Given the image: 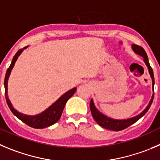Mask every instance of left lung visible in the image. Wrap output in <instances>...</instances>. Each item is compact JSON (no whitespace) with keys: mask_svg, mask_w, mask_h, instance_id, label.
Masks as SVG:
<instances>
[{"mask_svg":"<svg viewBox=\"0 0 160 160\" xmlns=\"http://www.w3.org/2000/svg\"><path fill=\"white\" fill-rule=\"evenodd\" d=\"M131 47H132V50H133L134 53L140 55V56H141L143 58V61H144L146 66H147L148 70V72L149 74H150L151 79H152V92H154V84H155L154 74H153L152 68V67L150 66V64H149L148 62V58L147 53H146V52L144 51V49H143L142 47H141V46H138L135 44H132ZM153 98H154V93L152 94V98H151L150 101H149L147 107H145V109H144L141 113H140V114H137V115L134 116V117L129 118H127V119H114L105 115V114H102V112H100L98 109L96 108V107H95L92 98L90 102V109H91V112H92V117L94 118L95 122H96L98 125H100L101 127L104 128V129H110V130H113V131H120V130H122V129H126L127 127L130 126L131 125L135 123L136 122H137L139 119L141 118H142L143 116L147 113L148 109L150 108L151 105H152V101H153Z\"/></svg>","mask_w":160,"mask_h":160,"instance_id":"8db88e82","label":"left lung"}]
</instances>
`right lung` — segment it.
I'll return each mask as SVG.
<instances>
[{
	"label": "right lung",
	"instance_id": "right-lung-1",
	"mask_svg": "<svg viewBox=\"0 0 160 160\" xmlns=\"http://www.w3.org/2000/svg\"><path fill=\"white\" fill-rule=\"evenodd\" d=\"M28 47V46L24 47V48L18 50L17 53L13 57V59L12 61L9 68L7 69V72H6L5 78H4V91H5L6 101H7L8 107H9L11 111L13 113V114L16 117H17L19 120H21L23 123L29 125L31 127L35 128V129H44V128L49 127L50 125H53V124H55L59 120L61 116H62V111H63L64 107H65L67 101L75 94V92H77V88H74L65 92V94H63L62 96L58 98V100L55 101L52 105H50L48 108H46L42 112H41V113L38 114H35V115H28V114H23L21 112H19L17 110H16L13 107L12 104L9 98H8V78H9L10 74H11V72L12 70L13 67H14L16 60L18 59L19 55L21 54L22 52L24 50H26Z\"/></svg>",
	"mask_w": 160,
	"mask_h": 160
}]
</instances>
